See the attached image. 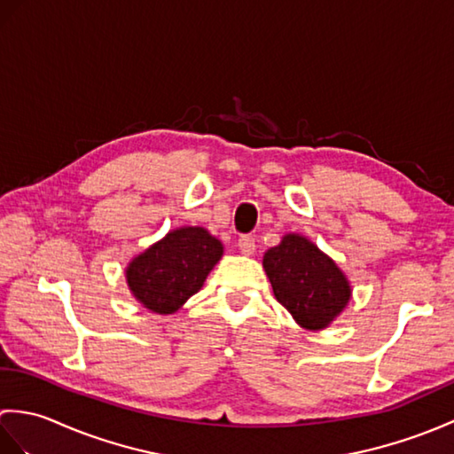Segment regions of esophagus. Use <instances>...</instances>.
<instances>
[{
    "label": "esophagus",
    "instance_id": "34e87169",
    "mask_svg": "<svg viewBox=\"0 0 454 454\" xmlns=\"http://www.w3.org/2000/svg\"><path fill=\"white\" fill-rule=\"evenodd\" d=\"M238 247L244 255H252L255 252V238L254 236H242L238 239Z\"/></svg>",
    "mask_w": 454,
    "mask_h": 454
}]
</instances>
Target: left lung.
Listing matches in <instances>:
<instances>
[{
	"instance_id": "8db88e82",
	"label": "left lung",
	"mask_w": 454,
	"mask_h": 454,
	"mask_svg": "<svg viewBox=\"0 0 454 454\" xmlns=\"http://www.w3.org/2000/svg\"><path fill=\"white\" fill-rule=\"evenodd\" d=\"M275 298L304 330H324L343 312L351 286L332 257L301 234H286L263 255Z\"/></svg>"
}]
</instances>
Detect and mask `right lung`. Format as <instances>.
Returning <instances> with one entry per match:
<instances>
[{"instance_id":"right-lung-1","label":"right lung","mask_w":454,"mask_h":454,"mask_svg":"<svg viewBox=\"0 0 454 454\" xmlns=\"http://www.w3.org/2000/svg\"><path fill=\"white\" fill-rule=\"evenodd\" d=\"M224 247L200 226H183L132 259L127 283L150 312L173 314L200 291Z\"/></svg>"}]
</instances>
